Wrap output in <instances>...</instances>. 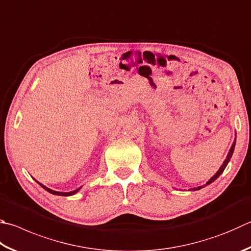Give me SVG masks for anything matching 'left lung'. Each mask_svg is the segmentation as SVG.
Wrapping results in <instances>:
<instances>
[{
	"label": "left lung",
	"mask_w": 251,
	"mask_h": 251,
	"mask_svg": "<svg viewBox=\"0 0 251 251\" xmlns=\"http://www.w3.org/2000/svg\"><path fill=\"white\" fill-rule=\"evenodd\" d=\"M235 145H236V138H235V140H234V143H233V145H231V147H230V149H229V152L227 153V157H226V159L224 160V162H223V165L221 166V168L220 169H218V171L215 173V175H214L211 179H209L206 183H205L204 185H202V186H198V188H193L192 190L193 191H197V190H201L202 188H204V186H206V185H208V184H211L212 182H214L215 181L218 176H220L222 173H223V171L225 170V168H226V166L228 165V162H229V160H230V158H231V156H233V152H234V149H235Z\"/></svg>",
	"instance_id": "8db88e82"
}]
</instances>
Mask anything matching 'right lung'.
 Instances as JSON below:
<instances>
[{"instance_id":"add662e5","label":"right lung","mask_w":251,"mask_h":251,"mask_svg":"<svg viewBox=\"0 0 251 251\" xmlns=\"http://www.w3.org/2000/svg\"><path fill=\"white\" fill-rule=\"evenodd\" d=\"M35 181L37 182V183H38L40 186H42L43 189L46 190L47 192L51 193V194H53V195H60V197H70V195H74V194H75V193L78 192V191L81 189V188H79V189H76V190H75V191H71V192H58V191H53V190H51V189L47 188V186H45L44 184L40 183V182H38L37 180H35Z\"/></svg>"}]
</instances>
